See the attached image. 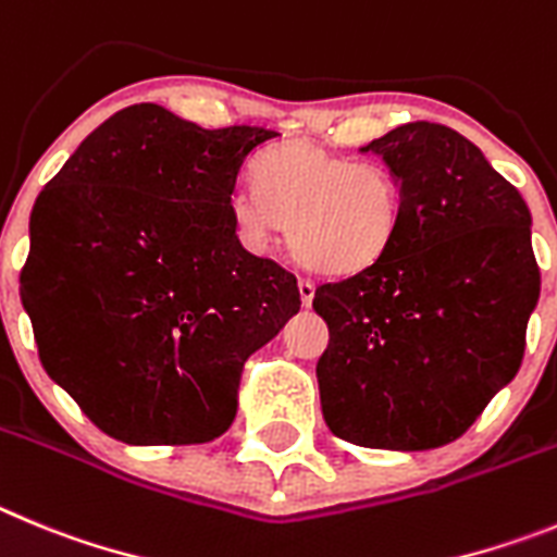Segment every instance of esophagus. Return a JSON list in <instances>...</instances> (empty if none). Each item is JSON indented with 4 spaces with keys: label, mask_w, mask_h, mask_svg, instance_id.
<instances>
[{
    "label": "esophagus",
    "mask_w": 557,
    "mask_h": 557,
    "mask_svg": "<svg viewBox=\"0 0 557 557\" xmlns=\"http://www.w3.org/2000/svg\"><path fill=\"white\" fill-rule=\"evenodd\" d=\"M297 285H299V299H302L305 308H310V302H313V294H315V285L305 277H299Z\"/></svg>",
    "instance_id": "34e87169"
}]
</instances>
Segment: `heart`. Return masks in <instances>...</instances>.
Masks as SVG:
<instances>
[{
  "instance_id": "heart-1",
  "label": "heart",
  "mask_w": 557,
  "mask_h": 557,
  "mask_svg": "<svg viewBox=\"0 0 557 557\" xmlns=\"http://www.w3.org/2000/svg\"><path fill=\"white\" fill-rule=\"evenodd\" d=\"M255 187L258 193L238 188L230 197V219L244 247L267 252L288 224L294 258L330 277L372 269L388 252L403 210V188L388 169L305 141L263 154Z\"/></svg>"
}]
</instances>
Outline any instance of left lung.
Instances as JSON below:
<instances>
[{"mask_svg":"<svg viewBox=\"0 0 557 557\" xmlns=\"http://www.w3.org/2000/svg\"><path fill=\"white\" fill-rule=\"evenodd\" d=\"M360 152L399 180L403 210L372 269L313 294L330 330L315 366L324 422L358 447H444L522 366L541 290L530 210L444 124H403Z\"/></svg>","mask_w":557,"mask_h":557,"instance_id":"obj_1","label":"left lung"}]
</instances>
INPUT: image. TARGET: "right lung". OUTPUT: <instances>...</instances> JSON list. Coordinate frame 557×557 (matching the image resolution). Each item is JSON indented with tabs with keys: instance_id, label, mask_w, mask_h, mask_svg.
Segmentation results:
<instances>
[{
	"instance_id": "obj_1",
	"label": "right lung",
	"mask_w": 557,
	"mask_h": 557,
	"mask_svg": "<svg viewBox=\"0 0 557 557\" xmlns=\"http://www.w3.org/2000/svg\"><path fill=\"white\" fill-rule=\"evenodd\" d=\"M277 135L133 104L35 199L22 305L38 358L110 438H219L247 358L302 305L297 277L249 255L230 219L247 160Z\"/></svg>"
}]
</instances>
